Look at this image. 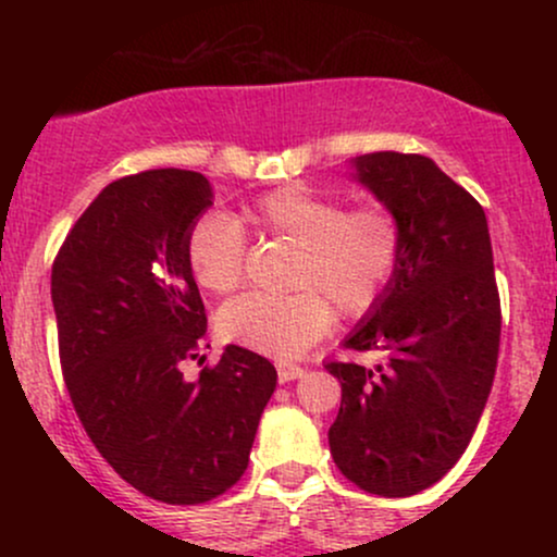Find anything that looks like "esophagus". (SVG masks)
I'll use <instances>...</instances> for the list:
<instances>
[{"instance_id": "1", "label": "esophagus", "mask_w": 557, "mask_h": 557, "mask_svg": "<svg viewBox=\"0 0 557 557\" xmlns=\"http://www.w3.org/2000/svg\"><path fill=\"white\" fill-rule=\"evenodd\" d=\"M306 374L304 367H298V363H285V361H277V380L283 382H293V380H300V376Z\"/></svg>"}]
</instances>
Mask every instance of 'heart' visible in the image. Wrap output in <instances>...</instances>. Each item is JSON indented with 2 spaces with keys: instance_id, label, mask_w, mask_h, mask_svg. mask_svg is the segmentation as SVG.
<instances>
[{
  "instance_id": "obj_1",
  "label": "heart",
  "mask_w": 557,
  "mask_h": 557,
  "mask_svg": "<svg viewBox=\"0 0 557 557\" xmlns=\"http://www.w3.org/2000/svg\"><path fill=\"white\" fill-rule=\"evenodd\" d=\"M243 230L296 243L285 277L290 293H246L222 306L216 324L225 341L277 359H296L322 341L335 322L332 309L343 317L372 311L398 274L406 248L403 222L389 207L345 209L341 198L285 185L246 203L235 220L207 214L194 222L185 257L198 285L230 293L243 283Z\"/></svg>"
}]
</instances>
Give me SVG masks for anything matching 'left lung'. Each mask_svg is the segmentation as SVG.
Wrapping results in <instances>:
<instances>
[{
	"label": "left lung",
	"instance_id": "8db88e82",
	"mask_svg": "<svg viewBox=\"0 0 557 557\" xmlns=\"http://www.w3.org/2000/svg\"><path fill=\"white\" fill-rule=\"evenodd\" d=\"M356 177L400 216L406 248L380 304L345 348L382 350L374 369L330 361L343 400L330 453L382 497L432 487L463 456L495 380L500 296L484 209L430 157L374 151Z\"/></svg>",
	"mask_w": 557,
	"mask_h": 557
}]
</instances>
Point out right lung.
Returning a JSON list of instances; mask_svg holds the SVG:
<instances>
[{"mask_svg": "<svg viewBox=\"0 0 557 557\" xmlns=\"http://www.w3.org/2000/svg\"><path fill=\"white\" fill-rule=\"evenodd\" d=\"M207 207L201 172L120 177L78 216L52 267L62 376L83 430L127 484L170 505L209 503L238 482L277 385L272 363L240 345L183 376L207 335L185 257Z\"/></svg>", "mask_w": 557, "mask_h": 557, "instance_id": "right-lung-1", "label": "right lung"}]
</instances>
